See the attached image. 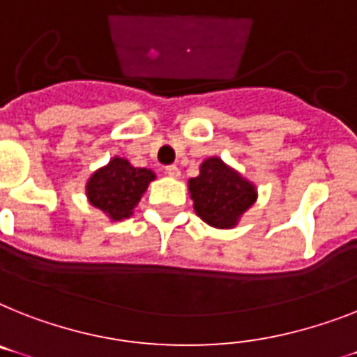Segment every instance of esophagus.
Masks as SVG:
<instances>
[{"label": "esophagus", "instance_id": "34e87169", "mask_svg": "<svg viewBox=\"0 0 357 357\" xmlns=\"http://www.w3.org/2000/svg\"><path fill=\"white\" fill-rule=\"evenodd\" d=\"M166 175L172 176V178H178L181 176V169L176 166H167L166 167Z\"/></svg>", "mask_w": 357, "mask_h": 357}]
</instances>
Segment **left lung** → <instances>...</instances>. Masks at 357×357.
I'll use <instances>...</instances> for the list:
<instances>
[{
    "label": "left lung",
    "mask_w": 357,
    "mask_h": 357,
    "mask_svg": "<svg viewBox=\"0 0 357 357\" xmlns=\"http://www.w3.org/2000/svg\"><path fill=\"white\" fill-rule=\"evenodd\" d=\"M193 208L206 225L219 229L234 228L243 213L257 200V190L219 157L206 158L200 173L188 182Z\"/></svg>",
    "instance_id": "1"
}]
</instances>
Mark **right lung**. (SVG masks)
<instances>
[{"instance_id":"right-lung-1","label":"right lung","mask_w":357,"mask_h":357,"mask_svg":"<svg viewBox=\"0 0 357 357\" xmlns=\"http://www.w3.org/2000/svg\"><path fill=\"white\" fill-rule=\"evenodd\" d=\"M155 173L146 167H135L126 158L113 157L107 166L91 175L85 193L94 208L104 211L111 220L129 219L140 202Z\"/></svg>"}]
</instances>
